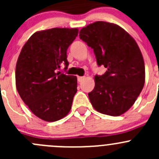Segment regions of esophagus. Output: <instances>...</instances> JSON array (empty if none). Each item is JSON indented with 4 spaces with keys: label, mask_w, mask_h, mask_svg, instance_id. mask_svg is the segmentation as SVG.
Instances as JSON below:
<instances>
[{
    "label": "esophagus",
    "mask_w": 159,
    "mask_h": 159,
    "mask_svg": "<svg viewBox=\"0 0 159 159\" xmlns=\"http://www.w3.org/2000/svg\"><path fill=\"white\" fill-rule=\"evenodd\" d=\"M84 79V76H82V77H81V76H78V81H79V82L82 81Z\"/></svg>",
    "instance_id": "1"
}]
</instances>
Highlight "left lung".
I'll return each instance as SVG.
<instances>
[{
  "label": "left lung",
  "mask_w": 159,
  "mask_h": 159,
  "mask_svg": "<svg viewBox=\"0 0 159 159\" xmlns=\"http://www.w3.org/2000/svg\"><path fill=\"white\" fill-rule=\"evenodd\" d=\"M79 37L94 50L98 65L108 70L94 76L89 93L91 105L98 112L118 116L134 105L143 89L145 63L134 38L115 24L97 21L80 30Z\"/></svg>",
  "instance_id": "8db88e82"
}]
</instances>
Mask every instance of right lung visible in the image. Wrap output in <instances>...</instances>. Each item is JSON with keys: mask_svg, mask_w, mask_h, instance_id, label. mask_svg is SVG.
I'll return each mask as SVG.
<instances>
[{"mask_svg": "<svg viewBox=\"0 0 159 159\" xmlns=\"http://www.w3.org/2000/svg\"><path fill=\"white\" fill-rule=\"evenodd\" d=\"M78 28H51L35 32L22 48L16 64L18 94L32 113L45 121H56L69 113L77 92V77L57 72L68 66L67 50Z\"/></svg>", "mask_w": 159, "mask_h": 159, "instance_id": "1", "label": "right lung"}]
</instances>
